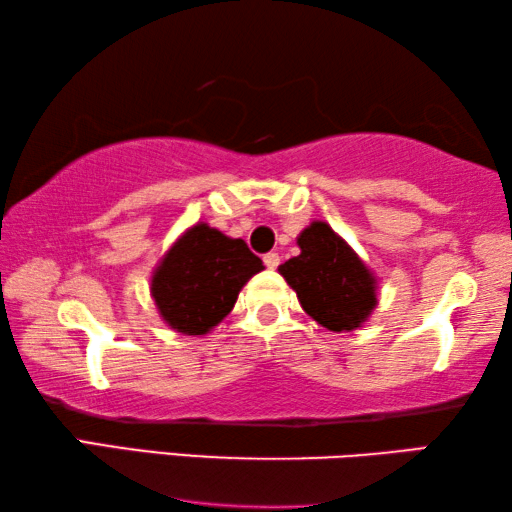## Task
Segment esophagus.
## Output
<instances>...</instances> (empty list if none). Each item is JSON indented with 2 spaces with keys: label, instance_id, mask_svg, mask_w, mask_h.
I'll return each instance as SVG.
<instances>
[{
  "label": "esophagus",
  "instance_id": "34e87169",
  "mask_svg": "<svg viewBox=\"0 0 512 512\" xmlns=\"http://www.w3.org/2000/svg\"><path fill=\"white\" fill-rule=\"evenodd\" d=\"M263 263H265V267H270V270H276V267H279V263H281V256L276 254V251H270V254L263 256Z\"/></svg>",
  "mask_w": 512,
  "mask_h": 512
}]
</instances>
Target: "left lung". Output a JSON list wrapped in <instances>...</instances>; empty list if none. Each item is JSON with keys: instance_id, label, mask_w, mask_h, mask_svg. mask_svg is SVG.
<instances>
[{"instance_id": "1", "label": "left lung", "mask_w": 512, "mask_h": 512, "mask_svg": "<svg viewBox=\"0 0 512 512\" xmlns=\"http://www.w3.org/2000/svg\"><path fill=\"white\" fill-rule=\"evenodd\" d=\"M301 254L279 267L299 304L329 331H354L376 306L374 279L345 240L324 222L297 238Z\"/></svg>"}]
</instances>
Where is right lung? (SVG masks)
<instances>
[{
	"mask_svg": "<svg viewBox=\"0 0 512 512\" xmlns=\"http://www.w3.org/2000/svg\"><path fill=\"white\" fill-rule=\"evenodd\" d=\"M263 270L245 240L197 224L167 251L152 279L163 320L186 335H204L231 313L238 292Z\"/></svg>",
	"mask_w": 512,
	"mask_h": 512,
	"instance_id": "right-lung-1",
	"label": "right lung"
}]
</instances>
